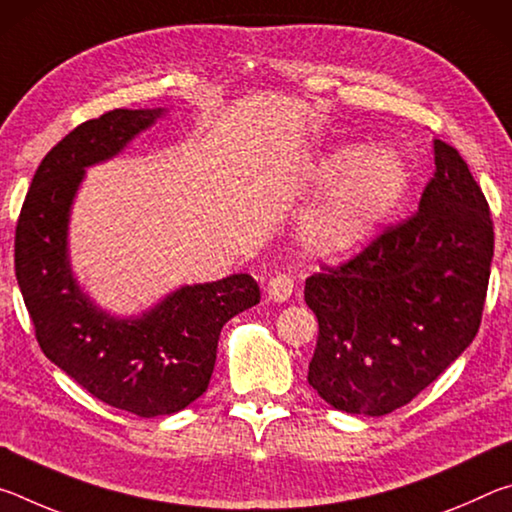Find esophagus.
<instances>
[{"mask_svg":"<svg viewBox=\"0 0 512 512\" xmlns=\"http://www.w3.org/2000/svg\"><path fill=\"white\" fill-rule=\"evenodd\" d=\"M293 289H296L293 277L289 273H277L266 284V296L273 302H284L293 296Z\"/></svg>","mask_w":512,"mask_h":512,"instance_id":"obj_1","label":"esophagus"}]
</instances>
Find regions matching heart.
Returning a JSON list of instances; mask_svg holds the SVG:
<instances>
[{"mask_svg":"<svg viewBox=\"0 0 512 512\" xmlns=\"http://www.w3.org/2000/svg\"><path fill=\"white\" fill-rule=\"evenodd\" d=\"M336 182L340 185L305 221L307 241L320 250H348L366 239L402 201L409 169L391 151L361 155L357 149H339L325 155L314 169L318 187Z\"/></svg>","mask_w":512,"mask_h":512,"instance_id":"heart-1","label":"heart"}]
</instances>
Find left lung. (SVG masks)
Here are the masks:
<instances>
[{
    "mask_svg": "<svg viewBox=\"0 0 512 512\" xmlns=\"http://www.w3.org/2000/svg\"><path fill=\"white\" fill-rule=\"evenodd\" d=\"M411 219L305 282L318 318L309 386L334 409L386 415L409 404L474 341L495 255L481 187L454 146Z\"/></svg>",
    "mask_w": 512,
    "mask_h": 512,
    "instance_id": "8db88e82",
    "label": "left lung"
}]
</instances>
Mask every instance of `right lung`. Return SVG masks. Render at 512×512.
Returning a JSON list of instances; mask_svg holds the SVG:
<instances>
[{"mask_svg":"<svg viewBox=\"0 0 512 512\" xmlns=\"http://www.w3.org/2000/svg\"><path fill=\"white\" fill-rule=\"evenodd\" d=\"M162 112L117 108L76 126L40 162L15 228V275L40 350L97 400L140 418L198 400L223 325L259 302L257 282L237 273L173 291L140 318H115L76 284L67 223L85 167L117 155Z\"/></svg>","mask_w":512,"mask_h":512,"instance_id":"add662e5","label":"right lung"}]
</instances>
